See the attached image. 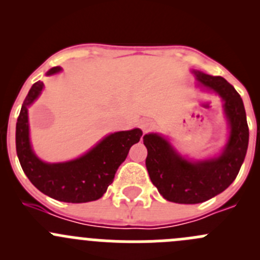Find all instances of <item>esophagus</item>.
I'll return each mask as SVG.
<instances>
[{
	"instance_id": "obj_1",
	"label": "esophagus",
	"mask_w": 260,
	"mask_h": 260,
	"mask_svg": "<svg viewBox=\"0 0 260 260\" xmlns=\"http://www.w3.org/2000/svg\"><path fill=\"white\" fill-rule=\"evenodd\" d=\"M141 128H142V131L143 132H147V131H151L152 128L154 127V124H153V122H152V120H149V119H142L141 120Z\"/></svg>"
}]
</instances>
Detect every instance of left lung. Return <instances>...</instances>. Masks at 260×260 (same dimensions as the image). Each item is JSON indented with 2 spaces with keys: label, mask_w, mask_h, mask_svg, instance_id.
I'll use <instances>...</instances> for the list:
<instances>
[{
  "label": "left lung",
  "mask_w": 260,
  "mask_h": 260,
  "mask_svg": "<svg viewBox=\"0 0 260 260\" xmlns=\"http://www.w3.org/2000/svg\"><path fill=\"white\" fill-rule=\"evenodd\" d=\"M193 73L199 85L221 96L230 135L221 154L204 161L183 158L157 133L143 137L149 179L166 200L177 204L204 203L229 187L239 174L249 143L245 109L234 86L222 77Z\"/></svg>",
  "instance_id": "obj_1"
}]
</instances>
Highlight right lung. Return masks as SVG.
I'll list each match as a JSON object with an SVG mask.
<instances>
[{
    "label": "right lung",
    "mask_w": 260,
    "mask_h": 260,
    "mask_svg": "<svg viewBox=\"0 0 260 260\" xmlns=\"http://www.w3.org/2000/svg\"><path fill=\"white\" fill-rule=\"evenodd\" d=\"M60 70V67L52 68L48 75ZM43 88V81H36L31 86L17 118L16 152L21 167L38 190L55 200L73 204L98 200L113 182L115 172L131 147L140 142L142 131L135 128L112 133L79 158L46 164L34 153L28 137L27 109L39 98Z\"/></svg>",
    "instance_id": "obj_1"
}]
</instances>
